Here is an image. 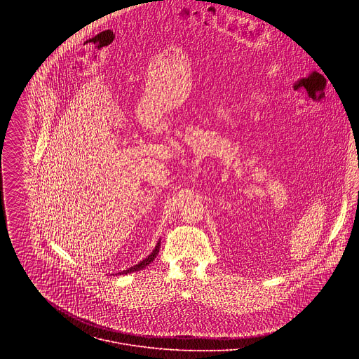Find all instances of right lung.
I'll return each mask as SVG.
<instances>
[{
    "instance_id": "1",
    "label": "right lung",
    "mask_w": 359,
    "mask_h": 359,
    "mask_svg": "<svg viewBox=\"0 0 359 359\" xmlns=\"http://www.w3.org/2000/svg\"><path fill=\"white\" fill-rule=\"evenodd\" d=\"M159 250H161V243H158V245L155 247V250L151 251V254L150 255H147V257L143 260V262H140L139 264H136V266H133V267H130V269H128V270H123V271H121V273H118V274H128V273H135V271H139V270H142V269H144V267H147L153 260L156 259V255L159 254Z\"/></svg>"
}]
</instances>
